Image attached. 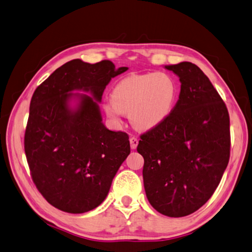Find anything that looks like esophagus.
<instances>
[{
	"mask_svg": "<svg viewBox=\"0 0 252 252\" xmlns=\"http://www.w3.org/2000/svg\"><path fill=\"white\" fill-rule=\"evenodd\" d=\"M129 142H130L131 149H136L137 146H138V139H137L136 137H130Z\"/></svg>",
	"mask_w": 252,
	"mask_h": 252,
	"instance_id": "1",
	"label": "esophagus"
}]
</instances>
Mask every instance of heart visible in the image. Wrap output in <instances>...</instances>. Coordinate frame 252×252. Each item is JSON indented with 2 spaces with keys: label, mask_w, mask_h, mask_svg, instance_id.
Listing matches in <instances>:
<instances>
[{
  "label": "heart",
  "mask_w": 252,
  "mask_h": 252,
  "mask_svg": "<svg viewBox=\"0 0 252 252\" xmlns=\"http://www.w3.org/2000/svg\"><path fill=\"white\" fill-rule=\"evenodd\" d=\"M178 96V83L169 73L130 75L115 85L112 99L105 102L104 108L114 120H120L123 113H129L131 124L147 130L167 120L174 110Z\"/></svg>",
  "instance_id": "heart-1"
}]
</instances>
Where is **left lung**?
Wrapping results in <instances>:
<instances>
[{"instance_id": "obj_1", "label": "left lung", "mask_w": 252, "mask_h": 252, "mask_svg": "<svg viewBox=\"0 0 252 252\" xmlns=\"http://www.w3.org/2000/svg\"><path fill=\"white\" fill-rule=\"evenodd\" d=\"M181 91L162 124L140 135L144 187L156 211L170 217L192 214L214 194L230 156L229 114L203 71L192 63L165 65Z\"/></svg>"}]
</instances>
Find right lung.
Returning a JSON list of instances; mask_svg holds the SVG:
<instances>
[{
  "label": "right lung",
  "instance_id": "add662e5",
  "mask_svg": "<svg viewBox=\"0 0 252 252\" xmlns=\"http://www.w3.org/2000/svg\"><path fill=\"white\" fill-rule=\"evenodd\" d=\"M110 60H71L38 85L31 99L24 148L31 177L46 201L60 211L81 214L107 196L114 177L130 153L124 131L107 129L96 101L111 79L125 72ZM75 89L93 93L70 94ZM80 97L77 110L67 105Z\"/></svg>",
  "mask_w": 252,
  "mask_h": 252
}]
</instances>
